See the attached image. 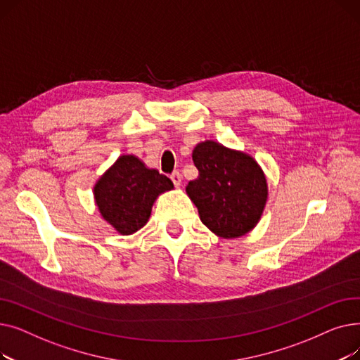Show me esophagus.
I'll list each match as a JSON object with an SVG mask.
<instances>
[{
    "label": "esophagus",
    "mask_w": 360,
    "mask_h": 360,
    "mask_svg": "<svg viewBox=\"0 0 360 360\" xmlns=\"http://www.w3.org/2000/svg\"><path fill=\"white\" fill-rule=\"evenodd\" d=\"M170 179H172V182H174L175 186H179L181 182H182V176H181V174L178 172V170H176V172H174L172 175H170Z\"/></svg>",
    "instance_id": "obj_1"
}]
</instances>
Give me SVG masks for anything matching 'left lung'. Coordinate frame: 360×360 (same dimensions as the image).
I'll return each mask as SVG.
<instances>
[{
    "instance_id": "left-lung-1",
    "label": "left lung",
    "mask_w": 360,
    "mask_h": 360,
    "mask_svg": "<svg viewBox=\"0 0 360 360\" xmlns=\"http://www.w3.org/2000/svg\"><path fill=\"white\" fill-rule=\"evenodd\" d=\"M198 178L186 193L197 205L201 221L221 238H238L258 223L267 201V184L257 162L214 141L193 151Z\"/></svg>"
}]
</instances>
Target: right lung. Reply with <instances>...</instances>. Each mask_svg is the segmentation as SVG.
<instances>
[{
	"label": "right lung",
	"instance_id": "add662e5",
	"mask_svg": "<svg viewBox=\"0 0 360 360\" xmlns=\"http://www.w3.org/2000/svg\"><path fill=\"white\" fill-rule=\"evenodd\" d=\"M174 188L172 181L147 169L136 156H121L94 186L103 219L122 235L141 229L159 194Z\"/></svg>",
	"mask_w": 360,
	"mask_h": 360
}]
</instances>
